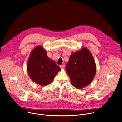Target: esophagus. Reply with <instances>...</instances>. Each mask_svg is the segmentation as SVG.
<instances>
[{"label": "esophagus", "mask_w": 122, "mask_h": 122, "mask_svg": "<svg viewBox=\"0 0 122 122\" xmlns=\"http://www.w3.org/2000/svg\"><path fill=\"white\" fill-rule=\"evenodd\" d=\"M65 67V65L64 64H63V65H62L60 66V68H61V69H64Z\"/></svg>", "instance_id": "34e87169"}]
</instances>
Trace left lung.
I'll use <instances>...</instances> for the list:
<instances>
[{
    "instance_id": "left-lung-1",
    "label": "left lung",
    "mask_w": 122,
    "mask_h": 122,
    "mask_svg": "<svg viewBox=\"0 0 122 122\" xmlns=\"http://www.w3.org/2000/svg\"><path fill=\"white\" fill-rule=\"evenodd\" d=\"M66 71L75 88L81 89L90 84L96 73L95 63L90 51L84 47L72 53Z\"/></svg>"
}]
</instances>
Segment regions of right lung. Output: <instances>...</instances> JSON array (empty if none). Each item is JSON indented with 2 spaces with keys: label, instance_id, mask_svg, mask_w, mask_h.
Returning <instances> with one entry per match:
<instances>
[{
  "label": "right lung",
  "instance_id": "add662e5",
  "mask_svg": "<svg viewBox=\"0 0 122 122\" xmlns=\"http://www.w3.org/2000/svg\"><path fill=\"white\" fill-rule=\"evenodd\" d=\"M27 68L31 80L42 86L51 84L61 70L54 60L49 58L46 50L41 46H36L32 50Z\"/></svg>",
  "mask_w": 122,
  "mask_h": 122
}]
</instances>
